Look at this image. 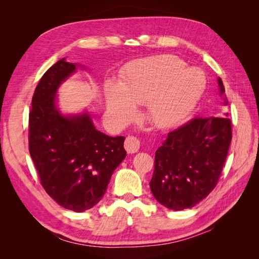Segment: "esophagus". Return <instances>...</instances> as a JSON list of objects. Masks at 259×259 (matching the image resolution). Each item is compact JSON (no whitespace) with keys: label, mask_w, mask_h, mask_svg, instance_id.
Returning <instances> with one entry per match:
<instances>
[{"label":"esophagus","mask_w":259,"mask_h":259,"mask_svg":"<svg viewBox=\"0 0 259 259\" xmlns=\"http://www.w3.org/2000/svg\"><path fill=\"white\" fill-rule=\"evenodd\" d=\"M139 146H140V142L134 136H127L126 139H125L124 148L128 153L137 152L139 150Z\"/></svg>","instance_id":"1"}]
</instances>
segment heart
Returning a JSON list of instances; mask_svg holds the SVG:
<instances>
[{
  "label": "heart",
  "instance_id": "b5f03b06",
  "mask_svg": "<svg viewBox=\"0 0 259 259\" xmlns=\"http://www.w3.org/2000/svg\"><path fill=\"white\" fill-rule=\"evenodd\" d=\"M206 79L200 69L186 68L173 55L132 62L119 83H107L105 99L109 113L121 124L134 119L136 105H147L149 122L170 128L189 115L205 91Z\"/></svg>",
  "mask_w": 259,
  "mask_h": 259
}]
</instances>
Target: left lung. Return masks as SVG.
Instances as JSON below:
<instances>
[{"instance_id": "1", "label": "left lung", "mask_w": 259, "mask_h": 259, "mask_svg": "<svg viewBox=\"0 0 259 259\" xmlns=\"http://www.w3.org/2000/svg\"><path fill=\"white\" fill-rule=\"evenodd\" d=\"M217 83L227 106L221 77ZM231 138L228 117H195L168 133L154 156L150 189L156 201L169 209L183 210L205 199L222 174Z\"/></svg>"}]
</instances>
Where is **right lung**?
<instances>
[{"label": "right lung", "instance_id": "1", "mask_svg": "<svg viewBox=\"0 0 259 259\" xmlns=\"http://www.w3.org/2000/svg\"><path fill=\"white\" fill-rule=\"evenodd\" d=\"M77 68L84 67L62 58L38 82L29 114V151L50 197L81 213L103 199L126 151L125 138L96 130L88 111L64 114L59 110V86Z\"/></svg>", "mask_w": 259, "mask_h": 259}]
</instances>
